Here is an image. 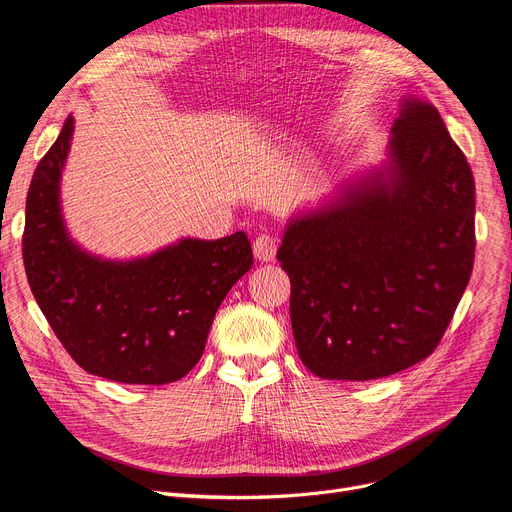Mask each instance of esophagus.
Segmentation results:
<instances>
[{"label": "esophagus", "instance_id": "obj_1", "mask_svg": "<svg viewBox=\"0 0 512 512\" xmlns=\"http://www.w3.org/2000/svg\"><path fill=\"white\" fill-rule=\"evenodd\" d=\"M278 249V238L272 234H259L253 240V253L259 261H274Z\"/></svg>", "mask_w": 512, "mask_h": 512}]
</instances>
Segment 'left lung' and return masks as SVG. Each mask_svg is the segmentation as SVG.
Instances as JSON below:
<instances>
[{
    "label": "left lung",
    "mask_w": 512,
    "mask_h": 512,
    "mask_svg": "<svg viewBox=\"0 0 512 512\" xmlns=\"http://www.w3.org/2000/svg\"><path fill=\"white\" fill-rule=\"evenodd\" d=\"M388 180L353 186L292 220L278 261L303 365L367 382L436 351L475 259V180L434 105L409 99L392 126Z\"/></svg>",
    "instance_id": "obj_1"
}]
</instances>
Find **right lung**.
<instances>
[{
	"instance_id": "obj_1",
	"label": "right lung",
	"mask_w": 512,
	"mask_h": 512,
	"mask_svg": "<svg viewBox=\"0 0 512 512\" xmlns=\"http://www.w3.org/2000/svg\"><path fill=\"white\" fill-rule=\"evenodd\" d=\"M72 130L68 116L26 195L22 259L33 297L85 371L122 384L176 382L199 363L215 311L251 270V242L245 232L186 238L128 263L83 253L64 230L58 199Z\"/></svg>"
}]
</instances>
